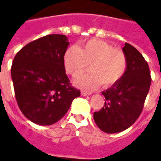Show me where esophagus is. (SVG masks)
Returning <instances> with one entry per match:
<instances>
[{
	"label": "esophagus",
	"mask_w": 161,
	"mask_h": 161,
	"mask_svg": "<svg viewBox=\"0 0 161 161\" xmlns=\"http://www.w3.org/2000/svg\"><path fill=\"white\" fill-rule=\"evenodd\" d=\"M81 94L83 96H87V95H91L92 94V93H89V92H85V91H82V93H81Z\"/></svg>",
	"instance_id": "1"
}]
</instances>
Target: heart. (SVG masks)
<instances>
[{
	"mask_svg": "<svg viewBox=\"0 0 161 161\" xmlns=\"http://www.w3.org/2000/svg\"><path fill=\"white\" fill-rule=\"evenodd\" d=\"M88 64L91 71L76 78L74 83L91 90L100 83L110 86L119 80L127 68V58L121 49L98 39L70 47L64 53V68L73 77L83 73Z\"/></svg>",
	"mask_w": 161,
	"mask_h": 161,
	"instance_id": "b5f03b06",
	"label": "heart"
}]
</instances>
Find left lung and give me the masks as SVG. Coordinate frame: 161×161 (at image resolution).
<instances>
[{"label": "left lung", "mask_w": 161, "mask_h": 161, "mask_svg": "<svg viewBox=\"0 0 161 161\" xmlns=\"http://www.w3.org/2000/svg\"><path fill=\"white\" fill-rule=\"evenodd\" d=\"M122 51L127 58L126 70L119 80L102 92L104 106L93 113L97 126L108 134L124 131L136 121L151 83L150 68L140 52L129 43Z\"/></svg>", "instance_id": "8db88e82"}]
</instances>
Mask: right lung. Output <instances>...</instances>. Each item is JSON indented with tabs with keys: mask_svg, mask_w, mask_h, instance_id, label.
<instances>
[{
	"mask_svg": "<svg viewBox=\"0 0 161 161\" xmlns=\"http://www.w3.org/2000/svg\"><path fill=\"white\" fill-rule=\"evenodd\" d=\"M69 43L65 35H47L26 44L14 58L11 78L16 102L36 125L58 122L80 96V91L71 86L63 65Z\"/></svg>",
	"mask_w": 161,
	"mask_h": 161,
	"instance_id": "right-lung-1",
	"label": "right lung"
}]
</instances>
